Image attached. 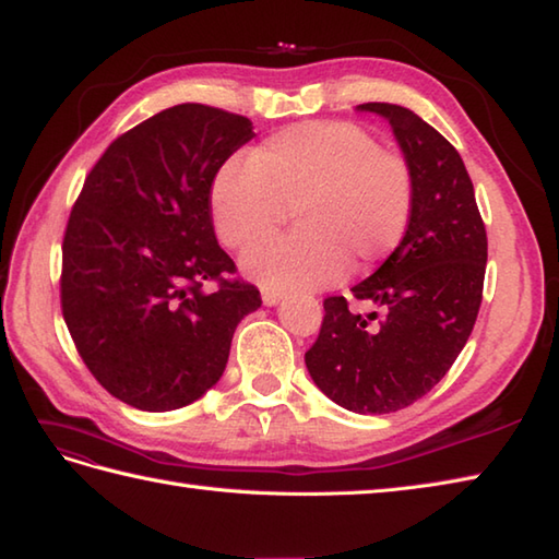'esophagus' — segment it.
Wrapping results in <instances>:
<instances>
[{
    "mask_svg": "<svg viewBox=\"0 0 559 559\" xmlns=\"http://www.w3.org/2000/svg\"><path fill=\"white\" fill-rule=\"evenodd\" d=\"M261 300H264L266 308H273V305H278L283 300V293H276V290H264L261 293Z\"/></svg>",
    "mask_w": 559,
    "mask_h": 559,
    "instance_id": "1",
    "label": "esophagus"
}]
</instances>
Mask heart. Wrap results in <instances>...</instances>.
Segmentation results:
<instances>
[{
  "mask_svg": "<svg viewBox=\"0 0 559 559\" xmlns=\"http://www.w3.org/2000/svg\"><path fill=\"white\" fill-rule=\"evenodd\" d=\"M293 211L288 239L261 242L242 257L245 276L276 293L332 286L368 273L395 251L412 221L409 162L366 128L346 120L288 126L249 155L225 162L211 183L215 233L229 249L278 233Z\"/></svg>",
  "mask_w": 559,
  "mask_h": 559,
  "instance_id": "1",
  "label": "heart"
}]
</instances>
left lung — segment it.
Segmentation results:
<instances>
[{
	"mask_svg": "<svg viewBox=\"0 0 559 559\" xmlns=\"http://www.w3.org/2000/svg\"><path fill=\"white\" fill-rule=\"evenodd\" d=\"M358 111L392 126L414 174V211L402 245L352 288L376 312L326 298L305 366L338 407L390 414L421 400L463 352L483 302L487 233L465 164L439 130L397 104Z\"/></svg>",
	"mask_w": 559,
	"mask_h": 559,
	"instance_id": "8db88e82",
	"label": "left lung"
}]
</instances>
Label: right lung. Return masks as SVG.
Returning <instances> with one entry per match:
<instances>
[{"label": "right lung", "instance_id": "1", "mask_svg": "<svg viewBox=\"0 0 559 559\" xmlns=\"http://www.w3.org/2000/svg\"><path fill=\"white\" fill-rule=\"evenodd\" d=\"M251 120L179 104L116 138L62 239L60 302L86 368L120 402L171 412L221 380L242 317L261 308L215 239L211 183ZM218 288L205 292V282Z\"/></svg>", "mask_w": 559, "mask_h": 559}]
</instances>
